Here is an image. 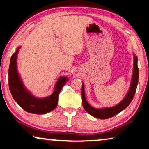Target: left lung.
Listing matches in <instances>:
<instances>
[{
    "label": "left lung",
    "mask_w": 149,
    "mask_h": 149,
    "mask_svg": "<svg viewBox=\"0 0 149 149\" xmlns=\"http://www.w3.org/2000/svg\"><path fill=\"white\" fill-rule=\"evenodd\" d=\"M138 83V58L135 54H134V65L133 73L131 80V84L129 90L124 98L121 102L112 107H105L102 109H96L89 104L87 102L85 94L84 84H82V103L84 109L93 117L97 119H106L114 117L117 114L121 113L122 111L125 109L131 102L132 99L135 95L136 88Z\"/></svg>",
    "instance_id": "1"
}]
</instances>
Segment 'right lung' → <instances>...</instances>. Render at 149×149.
<instances>
[{"mask_svg":"<svg viewBox=\"0 0 149 149\" xmlns=\"http://www.w3.org/2000/svg\"><path fill=\"white\" fill-rule=\"evenodd\" d=\"M21 47H18L12 55L9 68V86L11 93L15 101L24 111L32 114H46L56 109L58 105V96L61 89L68 79L62 76L58 79L52 95L42 97H36L24 86L21 77L17 71V54Z\"/></svg>","mask_w":149,"mask_h":149,"instance_id":"obj_1","label":"right lung"}]
</instances>
